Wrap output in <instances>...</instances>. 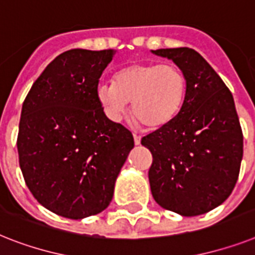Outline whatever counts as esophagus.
<instances>
[{
    "label": "esophagus",
    "mask_w": 255,
    "mask_h": 255,
    "mask_svg": "<svg viewBox=\"0 0 255 255\" xmlns=\"http://www.w3.org/2000/svg\"><path fill=\"white\" fill-rule=\"evenodd\" d=\"M133 140H134V144H136V145H138V144H140V141H141V136H140V134L134 133Z\"/></svg>",
    "instance_id": "obj_1"
}]
</instances>
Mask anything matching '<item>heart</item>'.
Returning a JSON list of instances; mask_svg holds the SVG:
<instances>
[{
	"label": "heart",
	"mask_w": 255,
	"mask_h": 255,
	"mask_svg": "<svg viewBox=\"0 0 255 255\" xmlns=\"http://www.w3.org/2000/svg\"><path fill=\"white\" fill-rule=\"evenodd\" d=\"M187 92L183 70L174 64H131L99 84L97 98L113 121H119L132 102V114L142 127L158 129L181 113Z\"/></svg>",
	"instance_id": "obj_1"
}]
</instances>
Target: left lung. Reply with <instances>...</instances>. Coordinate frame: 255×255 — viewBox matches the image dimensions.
Returning <instances> with one entry per match:
<instances>
[{
	"label": "left lung",
	"instance_id": "obj_1",
	"mask_svg": "<svg viewBox=\"0 0 255 255\" xmlns=\"http://www.w3.org/2000/svg\"><path fill=\"white\" fill-rule=\"evenodd\" d=\"M152 52L183 70L187 92L174 121L141 138L153 156L150 191L165 210L198 216L225 202L239 178L244 136L233 95L194 49Z\"/></svg>",
	"mask_w": 255,
	"mask_h": 255
}]
</instances>
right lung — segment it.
<instances>
[{
  "label": "right lung",
  "instance_id": "right-lung-1",
  "mask_svg": "<svg viewBox=\"0 0 255 255\" xmlns=\"http://www.w3.org/2000/svg\"><path fill=\"white\" fill-rule=\"evenodd\" d=\"M115 51L70 49L47 65L20 113L19 166L34 198L80 220L109 207L133 136L105 115L97 98Z\"/></svg>",
  "mask_w": 255,
  "mask_h": 255
}]
</instances>
